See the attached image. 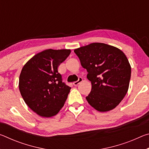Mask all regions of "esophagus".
Returning a JSON list of instances; mask_svg holds the SVG:
<instances>
[{"instance_id":"34e87169","label":"esophagus","mask_w":149,"mask_h":149,"mask_svg":"<svg viewBox=\"0 0 149 149\" xmlns=\"http://www.w3.org/2000/svg\"><path fill=\"white\" fill-rule=\"evenodd\" d=\"M83 81V79H82V77H79V78H78V80L77 81H75V82H74V85H75V86H77V85H79L81 82Z\"/></svg>"}]
</instances>
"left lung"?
<instances>
[{
  "instance_id": "1",
  "label": "left lung",
  "mask_w": 149,
  "mask_h": 149,
  "mask_svg": "<svg viewBox=\"0 0 149 149\" xmlns=\"http://www.w3.org/2000/svg\"><path fill=\"white\" fill-rule=\"evenodd\" d=\"M74 52L91 81L87 102L99 112L114 109L129 88L132 70L125 54L116 47L100 42L78 48Z\"/></svg>"
}]
</instances>
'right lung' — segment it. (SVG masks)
<instances>
[{"instance_id": "obj_1", "label": "right lung", "mask_w": 149, "mask_h": 149, "mask_svg": "<svg viewBox=\"0 0 149 149\" xmlns=\"http://www.w3.org/2000/svg\"><path fill=\"white\" fill-rule=\"evenodd\" d=\"M68 49L43 50L31 58L22 70L20 93L26 104L42 117H51L63 107L71 87L62 82L58 66L69 56Z\"/></svg>"}]
</instances>
